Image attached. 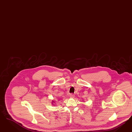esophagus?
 <instances>
[{
	"label": "esophagus",
	"mask_w": 132,
	"mask_h": 132,
	"mask_svg": "<svg viewBox=\"0 0 132 132\" xmlns=\"http://www.w3.org/2000/svg\"><path fill=\"white\" fill-rule=\"evenodd\" d=\"M69 96L70 98H73L75 95L73 93H70V94H69Z\"/></svg>",
	"instance_id": "obj_1"
}]
</instances>
